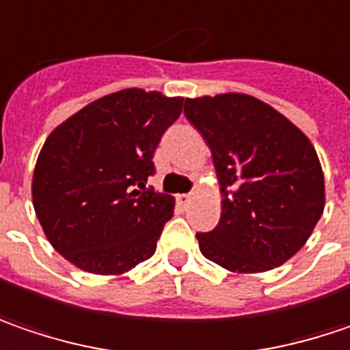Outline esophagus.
I'll return each instance as SVG.
<instances>
[{
    "label": "esophagus",
    "instance_id": "1",
    "mask_svg": "<svg viewBox=\"0 0 350 350\" xmlns=\"http://www.w3.org/2000/svg\"><path fill=\"white\" fill-rule=\"evenodd\" d=\"M177 199H179V202H181V204H187V202H191L193 195H179Z\"/></svg>",
    "mask_w": 350,
    "mask_h": 350
}]
</instances>
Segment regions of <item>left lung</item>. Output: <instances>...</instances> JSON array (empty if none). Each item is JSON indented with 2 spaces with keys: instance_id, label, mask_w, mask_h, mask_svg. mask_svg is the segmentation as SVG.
<instances>
[{
  "instance_id": "obj_1",
  "label": "left lung",
  "mask_w": 350,
  "mask_h": 350,
  "mask_svg": "<svg viewBox=\"0 0 350 350\" xmlns=\"http://www.w3.org/2000/svg\"><path fill=\"white\" fill-rule=\"evenodd\" d=\"M185 116L213 151L222 202L204 258L262 273L299 252L325 208V177L304 131L270 104L240 92L187 98Z\"/></svg>"
}]
</instances>
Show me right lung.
<instances>
[{
	"label": "right lung",
	"instance_id": "add662e5",
	"mask_svg": "<svg viewBox=\"0 0 350 350\" xmlns=\"http://www.w3.org/2000/svg\"><path fill=\"white\" fill-rule=\"evenodd\" d=\"M183 102L126 88L86 104L49 133L31 197L46 240L72 266L122 275L153 256L175 199L146 183Z\"/></svg>",
	"mask_w": 350,
	"mask_h": 350
}]
</instances>
